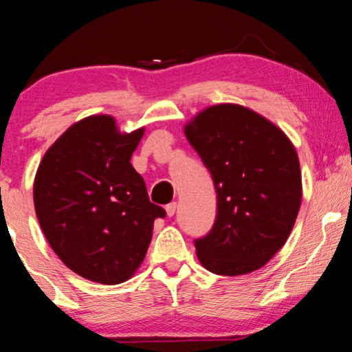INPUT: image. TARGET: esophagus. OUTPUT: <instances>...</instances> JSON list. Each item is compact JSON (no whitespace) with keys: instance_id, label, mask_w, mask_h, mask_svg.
<instances>
[{"instance_id":"obj_1","label":"esophagus","mask_w":352,"mask_h":352,"mask_svg":"<svg viewBox=\"0 0 352 352\" xmlns=\"http://www.w3.org/2000/svg\"><path fill=\"white\" fill-rule=\"evenodd\" d=\"M176 208H177V204L176 201H171V204H168L166 206H165V211H166V214L170 216H175V213H176Z\"/></svg>"}]
</instances>
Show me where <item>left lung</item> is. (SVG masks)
I'll return each instance as SVG.
<instances>
[{"label": "left lung", "instance_id": "left-lung-1", "mask_svg": "<svg viewBox=\"0 0 352 352\" xmlns=\"http://www.w3.org/2000/svg\"><path fill=\"white\" fill-rule=\"evenodd\" d=\"M190 146L213 177L218 214L195 240L206 271L242 276L261 269L290 237L302 199L296 148L261 113L216 104L184 124Z\"/></svg>", "mask_w": 352, "mask_h": 352}]
</instances>
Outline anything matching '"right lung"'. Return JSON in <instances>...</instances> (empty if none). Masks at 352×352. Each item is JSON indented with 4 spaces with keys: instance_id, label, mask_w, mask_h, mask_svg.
<instances>
[{
    "instance_id": "add662e5",
    "label": "right lung",
    "mask_w": 352,
    "mask_h": 352,
    "mask_svg": "<svg viewBox=\"0 0 352 352\" xmlns=\"http://www.w3.org/2000/svg\"><path fill=\"white\" fill-rule=\"evenodd\" d=\"M144 126L122 133L112 115H89L47 148L33 182L43 234L67 267L117 285L146 258L153 221L165 210L148 200L131 165Z\"/></svg>"
}]
</instances>
